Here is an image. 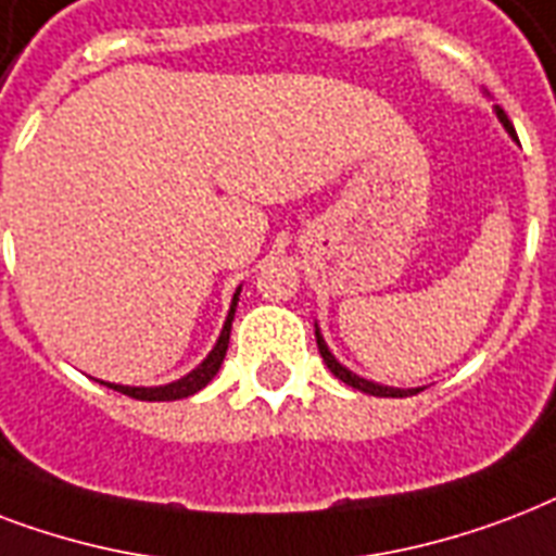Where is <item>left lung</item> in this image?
I'll return each instance as SVG.
<instances>
[{"mask_svg":"<svg viewBox=\"0 0 556 556\" xmlns=\"http://www.w3.org/2000/svg\"><path fill=\"white\" fill-rule=\"evenodd\" d=\"M496 113L498 118H502V124H505V130L510 132L516 139V130H514V124H510V118L505 115V110H498L496 106ZM316 342H318V354H321V359H325V365L333 371V377H339L342 382H348L351 389H359L365 391V394H374V397H408V394H417L420 389H412V391H400V389H389V386H377V382H368L363 380V377H356V374H351L348 368H342V365L337 363V356L330 354L325 345V339L318 337V330H316Z\"/></svg>","mask_w":556,"mask_h":556,"instance_id":"8db88e82","label":"left lung"}]
</instances>
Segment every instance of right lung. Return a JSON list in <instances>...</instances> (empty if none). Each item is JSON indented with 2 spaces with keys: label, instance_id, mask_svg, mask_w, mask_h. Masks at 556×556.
<instances>
[{
  "label": "right lung",
  "instance_id": "obj_1",
  "mask_svg": "<svg viewBox=\"0 0 556 556\" xmlns=\"http://www.w3.org/2000/svg\"><path fill=\"white\" fill-rule=\"evenodd\" d=\"M238 295L240 290L235 292V299H231V309H229V318H226V325H223V333H219L217 345L205 356V363L200 368H193L188 377L176 382H167V386H159V389H132V386H110V382H103V386H110V389L122 391L127 397H136V400H182V397H191L197 394L200 389H205L211 380H214V374L219 371V365L226 359V351H229V333H231V318H235V307H238Z\"/></svg>",
  "mask_w": 556,
  "mask_h": 556
}]
</instances>
